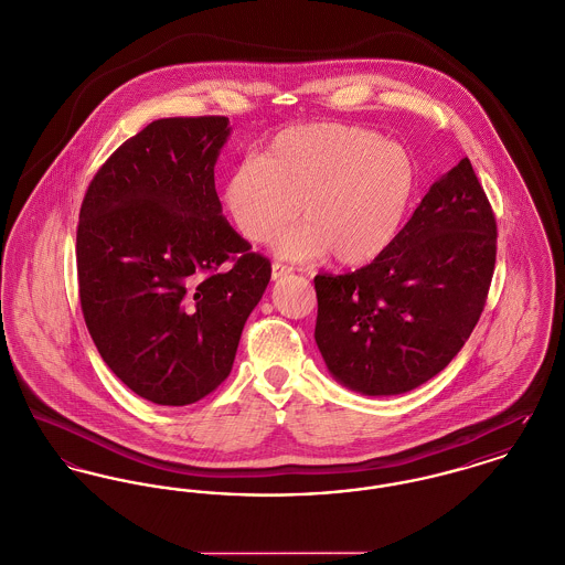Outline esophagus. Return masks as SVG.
I'll return each instance as SVG.
<instances>
[{"label": "esophagus", "mask_w": 565, "mask_h": 565, "mask_svg": "<svg viewBox=\"0 0 565 565\" xmlns=\"http://www.w3.org/2000/svg\"><path fill=\"white\" fill-rule=\"evenodd\" d=\"M292 273V268L290 266H286V264H279V262H275L273 264V268H270V277H273V281H279V279H284L286 275H290Z\"/></svg>", "instance_id": "1"}]
</instances>
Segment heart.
<instances>
[{
    "mask_svg": "<svg viewBox=\"0 0 565 565\" xmlns=\"http://www.w3.org/2000/svg\"><path fill=\"white\" fill-rule=\"evenodd\" d=\"M415 193L408 152L372 130L316 122L277 132L260 159L225 180L223 202L252 243L277 238L299 215L305 225L277 243L292 260H376L397 234Z\"/></svg>",
    "mask_w": 565,
    "mask_h": 565,
    "instance_id": "b5f03b06",
    "label": "heart"
}]
</instances>
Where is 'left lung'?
<instances>
[{
  "label": "left lung",
  "mask_w": 565,
  "mask_h": 565,
  "mask_svg": "<svg viewBox=\"0 0 565 565\" xmlns=\"http://www.w3.org/2000/svg\"><path fill=\"white\" fill-rule=\"evenodd\" d=\"M497 260V221L469 159L440 175L390 247L347 275H316V344L361 395L430 381L478 324Z\"/></svg>",
  "instance_id": "obj_1"
}]
</instances>
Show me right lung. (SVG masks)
Returning <instances> with one entry per match:
<instances>
[{
    "label": "right lung",
    "mask_w": 565,
    "mask_h": 565,
    "mask_svg": "<svg viewBox=\"0 0 565 565\" xmlns=\"http://www.w3.org/2000/svg\"><path fill=\"white\" fill-rule=\"evenodd\" d=\"M230 132L223 116L154 120L107 159L82 204L87 331L109 370L161 406L227 379L270 279V262L221 215L215 163Z\"/></svg>",
    "instance_id": "obj_1"
}]
</instances>
